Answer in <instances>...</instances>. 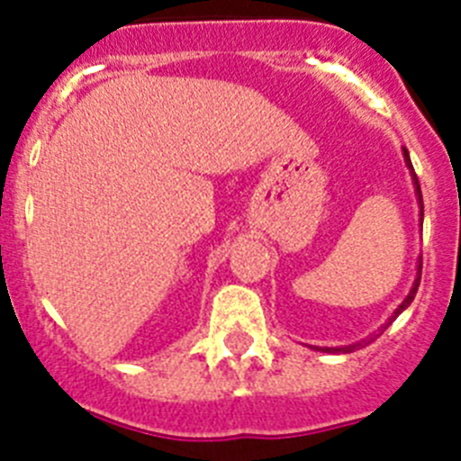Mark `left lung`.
Segmentation results:
<instances>
[{
  "mask_svg": "<svg viewBox=\"0 0 461 461\" xmlns=\"http://www.w3.org/2000/svg\"><path fill=\"white\" fill-rule=\"evenodd\" d=\"M402 152H404V164H406V168H409V173H411V180H413V189H415V198H418V207H420V226H422V191H420V185H418V177H415V173H413V164H411V158H409V152H406V149H402ZM418 272H415V279H413V286H411V291H409V295L404 297V303L399 304L397 309H394L393 312V316H390L388 321H385V323L381 325V328L376 330V332H374V335H369L367 339H362V341H356V344H348V346H323V348H321V346H313V348H316V351H323V353H351V351H356V348H362V346H367V344H372L374 339H376L378 335H383V330L388 328L390 323H393L394 319H397L399 313L404 312L406 307H409L411 303H413V297H415V293H418V286H420V275H422V258H418Z\"/></svg>",
  "mask_w": 461,
  "mask_h": 461,
  "instance_id": "obj_1",
  "label": "left lung"
}]
</instances>
